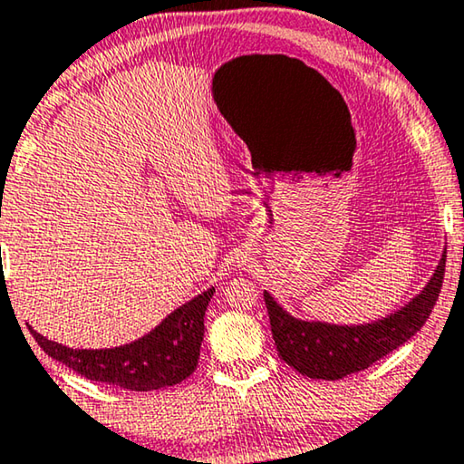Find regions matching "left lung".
<instances>
[{"instance_id":"obj_1","label":"left lung","mask_w":464,"mask_h":464,"mask_svg":"<svg viewBox=\"0 0 464 464\" xmlns=\"http://www.w3.org/2000/svg\"><path fill=\"white\" fill-rule=\"evenodd\" d=\"M443 273H446V252L441 254L433 277L419 296H414L400 311L365 325L303 322L285 313L269 292H265L277 353L303 376L324 378V381H338L370 368L381 357L401 347L425 325L441 292Z\"/></svg>"}]
</instances>
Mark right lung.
Returning a JSON list of instances; mask_svg holds the SVG:
<instances>
[{
	"label": "right lung",
	"instance_id": "1",
	"mask_svg": "<svg viewBox=\"0 0 464 464\" xmlns=\"http://www.w3.org/2000/svg\"><path fill=\"white\" fill-rule=\"evenodd\" d=\"M2 217V214H0ZM214 288L179 306L153 332L115 349H69L31 334L52 360L61 362L88 381L115 384L128 391L174 387L198 368L204 341V315Z\"/></svg>",
	"mask_w": 464,
	"mask_h": 464
}]
</instances>
